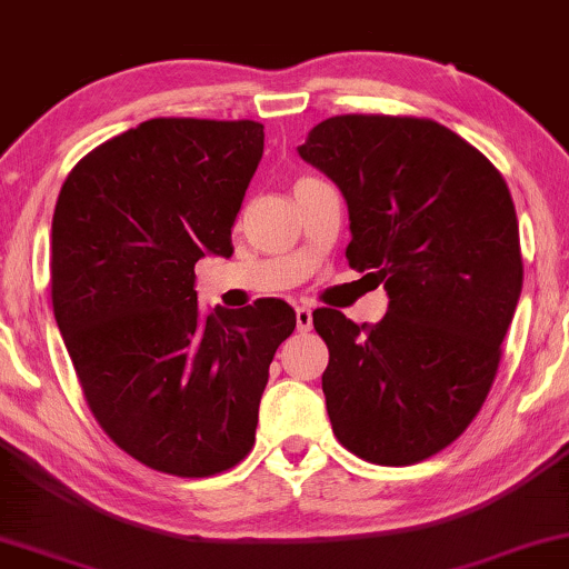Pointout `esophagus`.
<instances>
[{"label":"esophagus","instance_id":"34e87169","mask_svg":"<svg viewBox=\"0 0 569 569\" xmlns=\"http://www.w3.org/2000/svg\"><path fill=\"white\" fill-rule=\"evenodd\" d=\"M297 330H299V332H309V330H312V309L297 307Z\"/></svg>","mask_w":569,"mask_h":569}]
</instances>
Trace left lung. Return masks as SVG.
Segmentation results:
<instances>
[{
	"label": "left lung",
	"instance_id": "8db88e82",
	"mask_svg": "<svg viewBox=\"0 0 569 569\" xmlns=\"http://www.w3.org/2000/svg\"><path fill=\"white\" fill-rule=\"evenodd\" d=\"M299 156L336 181L351 221L348 264L390 299L377 325L315 309L332 431L369 463H419L463 435L495 382L522 289L510 189L431 119L330 117Z\"/></svg>",
	"mask_w": 569,
	"mask_h": 569
}]
</instances>
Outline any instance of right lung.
Here are the masks:
<instances>
[{
  "mask_svg": "<svg viewBox=\"0 0 569 569\" xmlns=\"http://www.w3.org/2000/svg\"><path fill=\"white\" fill-rule=\"evenodd\" d=\"M260 121L148 119L80 158L51 221V305L96 421L156 471L206 479L254 445L280 299L200 312L194 262L231 257Z\"/></svg>",
  "mask_w": 569,
  "mask_h": 569,
  "instance_id": "obj_1",
  "label": "right lung"
}]
</instances>
